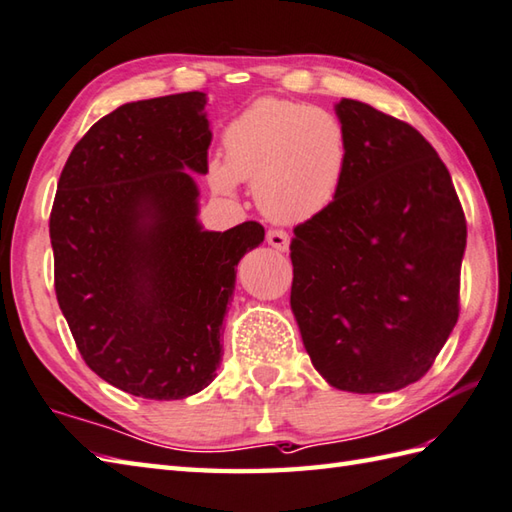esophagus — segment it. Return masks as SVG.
<instances>
[{"instance_id":"1","label":"esophagus","mask_w":512,"mask_h":512,"mask_svg":"<svg viewBox=\"0 0 512 512\" xmlns=\"http://www.w3.org/2000/svg\"><path fill=\"white\" fill-rule=\"evenodd\" d=\"M266 242L273 248L282 250V253H286L288 246H290V237H288V233H284V230H268Z\"/></svg>"}]
</instances>
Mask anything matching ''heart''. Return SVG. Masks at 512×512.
I'll return each instance as SVG.
<instances>
[{"label": "heart", "instance_id": "heart-1", "mask_svg": "<svg viewBox=\"0 0 512 512\" xmlns=\"http://www.w3.org/2000/svg\"><path fill=\"white\" fill-rule=\"evenodd\" d=\"M222 144L224 164H210V182L219 190L255 184L257 206L282 224L326 210L348 173V130L319 106L257 99L230 119Z\"/></svg>", "mask_w": 512, "mask_h": 512}]
</instances>
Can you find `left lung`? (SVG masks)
<instances>
[{"label": "left lung", "mask_w": 512, "mask_h": 512, "mask_svg": "<svg viewBox=\"0 0 512 512\" xmlns=\"http://www.w3.org/2000/svg\"><path fill=\"white\" fill-rule=\"evenodd\" d=\"M344 186L295 226L290 308L310 362L348 393L422 379L459 317L466 217L448 168L417 130L342 99Z\"/></svg>", "instance_id": "8db88e82"}]
</instances>
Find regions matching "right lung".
Here are the masks:
<instances>
[{"instance_id": "right-lung-1", "label": "right lung", "mask_w": 512, "mask_h": 512, "mask_svg": "<svg viewBox=\"0 0 512 512\" xmlns=\"http://www.w3.org/2000/svg\"><path fill=\"white\" fill-rule=\"evenodd\" d=\"M206 95L119 106L75 144L50 210L55 293L90 370L135 397L184 399L222 362L237 264L264 226L199 224Z\"/></svg>"}]
</instances>
